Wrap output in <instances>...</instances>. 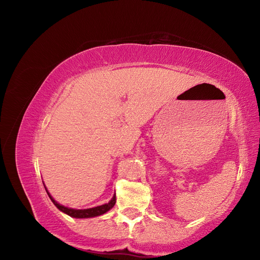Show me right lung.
I'll use <instances>...</instances> for the list:
<instances>
[{"mask_svg":"<svg viewBox=\"0 0 260 260\" xmlns=\"http://www.w3.org/2000/svg\"><path fill=\"white\" fill-rule=\"evenodd\" d=\"M45 190H46V188H45ZM46 193H48L49 198L54 203V205L56 206L60 211L65 212V214H67L68 216L74 217V218H91V217L101 216V215L105 214V212L108 211L109 209H112L115 205V203H116V196H114L111 202H109L108 204H104V205H102V206L89 208V209H72V208H68V207L62 206V205H59L57 202H55L54 199L50 195V193L48 192V190H46Z\"/></svg>","mask_w":260,"mask_h":260,"instance_id":"1","label":"right lung"}]
</instances>
